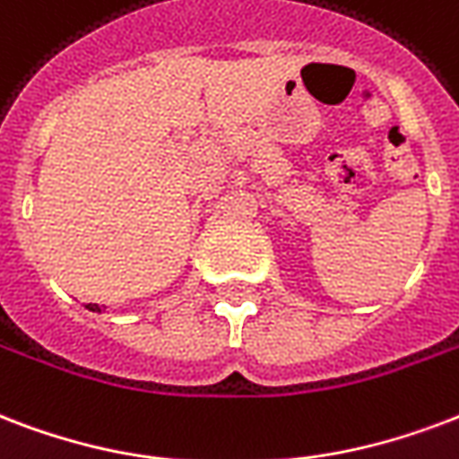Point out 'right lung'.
Instances as JSON below:
<instances>
[{
  "label": "right lung",
  "instance_id": "add662e5",
  "mask_svg": "<svg viewBox=\"0 0 459 459\" xmlns=\"http://www.w3.org/2000/svg\"><path fill=\"white\" fill-rule=\"evenodd\" d=\"M86 307H89V310H93V313H100V306H96V303H89Z\"/></svg>",
  "mask_w": 459,
  "mask_h": 459
}]
</instances>
